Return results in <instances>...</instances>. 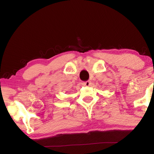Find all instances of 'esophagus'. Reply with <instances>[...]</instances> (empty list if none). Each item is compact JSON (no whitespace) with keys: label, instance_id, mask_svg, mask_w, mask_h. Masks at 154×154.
Wrapping results in <instances>:
<instances>
[{"label":"esophagus","instance_id":"1","mask_svg":"<svg viewBox=\"0 0 154 154\" xmlns=\"http://www.w3.org/2000/svg\"><path fill=\"white\" fill-rule=\"evenodd\" d=\"M90 83H91L90 81H86V82H83V85H85V86H89V85H90Z\"/></svg>","mask_w":154,"mask_h":154}]
</instances>
